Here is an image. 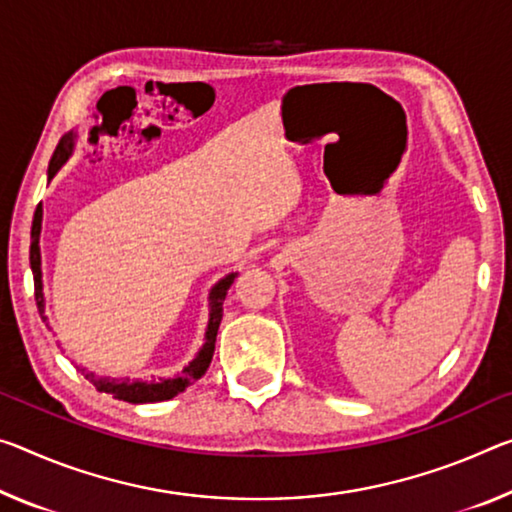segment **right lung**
Returning a JSON list of instances; mask_svg holds the SVG:
<instances>
[{
	"label": "right lung",
	"instance_id": "add662e5",
	"mask_svg": "<svg viewBox=\"0 0 512 512\" xmlns=\"http://www.w3.org/2000/svg\"><path fill=\"white\" fill-rule=\"evenodd\" d=\"M72 150H75V134H66L61 143L56 145V150L50 159V168H47V180L59 173L63 164L70 159ZM40 230H43V205L36 207L34 223H31V248H29V264L31 273H34V289H36V303L40 316L45 314V294H43V259H40ZM239 273H227L216 285L209 289V321L205 330V344H202L200 351L196 353L186 367L177 373L175 378H159V380H129V378H111V376H95L93 371H84V376L91 380L97 392L111 394L113 399L127 401V403H157V401H168L184 392L193 380L205 376L209 369V362L214 358V346H216V335L218 326H221L223 319V300L227 296V289L232 287L234 278Z\"/></svg>",
	"mask_w": 512,
	"mask_h": 512
}]
</instances>
